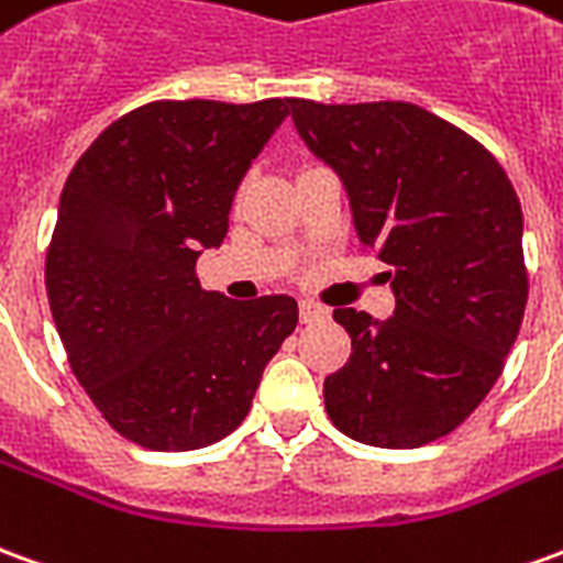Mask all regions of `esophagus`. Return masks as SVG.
I'll use <instances>...</instances> for the list:
<instances>
[{"mask_svg": "<svg viewBox=\"0 0 563 563\" xmlns=\"http://www.w3.org/2000/svg\"><path fill=\"white\" fill-rule=\"evenodd\" d=\"M298 313H301V322H305V325H313V322L329 320V310L322 308V305H317V301H301Z\"/></svg>", "mask_w": 563, "mask_h": 563, "instance_id": "34e87169", "label": "esophagus"}]
</instances>
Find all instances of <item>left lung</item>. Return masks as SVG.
<instances>
[{
	"label": "left lung",
	"mask_w": 563,
	"mask_h": 563,
	"mask_svg": "<svg viewBox=\"0 0 563 563\" xmlns=\"http://www.w3.org/2000/svg\"><path fill=\"white\" fill-rule=\"evenodd\" d=\"M292 121L396 295L384 322L335 308L350 360L322 384L325 411L363 445H430L482 405L525 320L518 195L485 145L415 103L292 100Z\"/></svg>",
	"instance_id": "obj_1"
}]
</instances>
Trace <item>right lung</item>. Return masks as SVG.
Listing matches in <instances>:
<instances>
[{
	"label": "right lung",
	"instance_id": "right-lung-1",
	"mask_svg": "<svg viewBox=\"0 0 563 563\" xmlns=\"http://www.w3.org/2000/svg\"><path fill=\"white\" fill-rule=\"evenodd\" d=\"M292 100H155L106 128L60 195L45 286L66 360L133 445L195 451L250 415L292 335L289 295L203 292L198 258L228 234L243 173Z\"/></svg>",
	"mask_w": 563,
	"mask_h": 563
}]
</instances>
